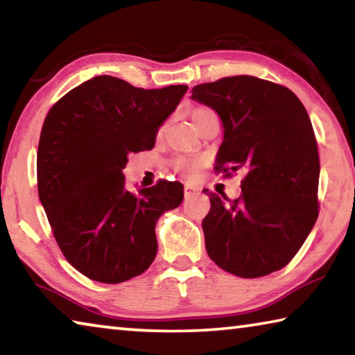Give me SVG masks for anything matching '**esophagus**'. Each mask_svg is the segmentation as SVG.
<instances>
[{
	"label": "esophagus",
	"mask_w": 355,
	"mask_h": 355,
	"mask_svg": "<svg viewBox=\"0 0 355 355\" xmlns=\"http://www.w3.org/2000/svg\"><path fill=\"white\" fill-rule=\"evenodd\" d=\"M197 192V189L191 188V186H184V199H189L191 196H194Z\"/></svg>",
	"instance_id": "1"
}]
</instances>
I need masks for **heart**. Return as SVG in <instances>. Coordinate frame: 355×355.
<instances>
[{
    "instance_id": "heart-1",
    "label": "heart",
    "mask_w": 355,
    "mask_h": 355,
    "mask_svg": "<svg viewBox=\"0 0 355 355\" xmlns=\"http://www.w3.org/2000/svg\"><path fill=\"white\" fill-rule=\"evenodd\" d=\"M200 111H203V110H197V111H194V114L200 112ZM194 114H192V116H194ZM175 167H177V171L184 173L186 177L194 178V177L199 175L200 171H202V161L200 159H184V158H180V159H177Z\"/></svg>"
}]
</instances>
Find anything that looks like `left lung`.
<instances>
[{
  "label": "left lung",
  "mask_w": 355,
  "mask_h": 355,
  "mask_svg": "<svg viewBox=\"0 0 355 355\" xmlns=\"http://www.w3.org/2000/svg\"><path fill=\"white\" fill-rule=\"evenodd\" d=\"M191 98L222 122L216 171H245L236 200L208 192L209 258L244 279L279 271L318 218L320 156L307 111L290 89L249 75L199 84Z\"/></svg>",
  "instance_id": "1"
}]
</instances>
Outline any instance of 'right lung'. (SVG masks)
<instances>
[{
    "mask_svg": "<svg viewBox=\"0 0 355 355\" xmlns=\"http://www.w3.org/2000/svg\"><path fill=\"white\" fill-rule=\"evenodd\" d=\"M188 86L141 89L110 75L84 81L51 107L37 152V188L53 235L76 271L101 284L142 274L158 252L159 216L183 200L161 180L131 192L128 155L153 148Z\"/></svg>",
    "mask_w": 355,
    "mask_h": 355,
    "instance_id": "1",
    "label": "right lung"
}]
</instances>
